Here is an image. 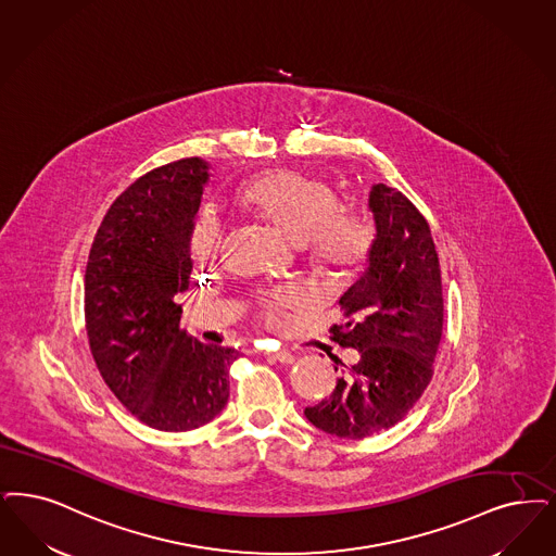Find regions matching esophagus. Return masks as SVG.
<instances>
[{
	"instance_id": "34e87169",
	"label": "esophagus",
	"mask_w": 556,
	"mask_h": 556,
	"mask_svg": "<svg viewBox=\"0 0 556 556\" xmlns=\"http://www.w3.org/2000/svg\"><path fill=\"white\" fill-rule=\"evenodd\" d=\"M268 359H273V362H281V364H293L295 356H293L289 350H277V352L268 354Z\"/></svg>"
}]
</instances>
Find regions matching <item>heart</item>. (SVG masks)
<instances>
[{
  "instance_id": "1",
  "label": "heart",
  "mask_w": 556,
  "mask_h": 556,
  "mask_svg": "<svg viewBox=\"0 0 556 556\" xmlns=\"http://www.w3.org/2000/svg\"><path fill=\"white\" fill-rule=\"evenodd\" d=\"M233 199L273 223L283 236L304 250L314 267L334 277H352L366 263L372 248V227L364 217L337 211L333 192L295 172H268L238 186ZM222 223L204 213L192 231V254L200 263L217 256ZM302 300L300 289L288 288L273 295L270 318L277 308Z\"/></svg>"
}]
</instances>
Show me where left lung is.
Listing matches in <instances>:
<instances>
[{"instance_id":"obj_1","label":"left lung","mask_w":556,"mask_h":556,"mask_svg":"<svg viewBox=\"0 0 556 556\" xmlns=\"http://www.w3.org/2000/svg\"><path fill=\"white\" fill-rule=\"evenodd\" d=\"M368 206L377 233L356 283L339 298L345 323L331 329L359 359L329 400L304 409L318 430L352 441L395 426L422 397L443 334L439 254L422 213L384 184L372 186Z\"/></svg>"}]
</instances>
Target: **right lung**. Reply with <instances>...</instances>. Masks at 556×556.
<instances>
[{
  "label": "right lung",
  "instance_id": "obj_1",
  "mask_svg": "<svg viewBox=\"0 0 556 556\" xmlns=\"http://www.w3.org/2000/svg\"><path fill=\"white\" fill-rule=\"evenodd\" d=\"M208 163L156 167L122 192L101 223L85 273L90 352L113 395L140 422L186 432L217 418L229 397L231 348L179 329L190 288V240Z\"/></svg>",
  "mask_w": 556,
  "mask_h": 556
}]
</instances>
